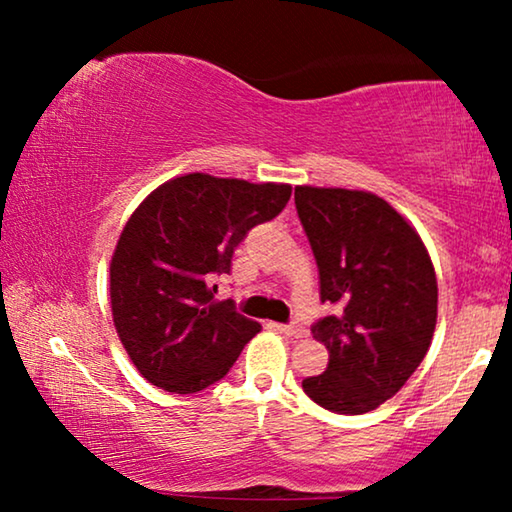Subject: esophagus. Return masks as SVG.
Segmentation results:
<instances>
[{
  "label": "esophagus",
  "instance_id": "obj_1",
  "mask_svg": "<svg viewBox=\"0 0 512 512\" xmlns=\"http://www.w3.org/2000/svg\"><path fill=\"white\" fill-rule=\"evenodd\" d=\"M277 331H282L289 338H305L307 331L300 324H277Z\"/></svg>",
  "mask_w": 512,
  "mask_h": 512
}]
</instances>
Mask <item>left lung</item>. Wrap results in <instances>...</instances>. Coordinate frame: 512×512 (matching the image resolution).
Listing matches in <instances>:
<instances>
[{
	"label": "left lung",
	"instance_id": "left-lung-1",
	"mask_svg": "<svg viewBox=\"0 0 512 512\" xmlns=\"http://www.w3.org/2000/svg\"><path fill=\"white\" fill-rule=\"evenodd\" d=\"M296 209L319 268L321 303L312 326L328 368L305 377L321 408L363 415L408 382L431 347L438 282L417 230L380 195L296 186Z\"/></svg>",
	"mask_w": 512,
	"mask_h": 512
}]
</instances>
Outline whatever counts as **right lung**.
Segmentation results:
<instances>
[{
  "mask_svg": "<svg viewBox=\"0 0 512 512\" xmlns=\"http://www.w3.org/2000/svg\"><path fill=\"white\" fill-rule=\"evenodd\" d=\"M289 184L212 174L165 181L125 223L111 256L109 296L118 338L142 377L195 394L233 368L261 324L214 300L247 233L282 212Z\"/></svg>",
  "mask_w": 512,
  "mask_h": 512,
  "instance_id": "1",
  "label": "right lung"
}]
</instances>
